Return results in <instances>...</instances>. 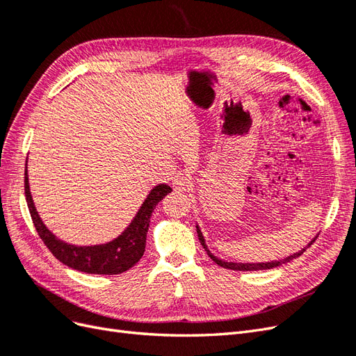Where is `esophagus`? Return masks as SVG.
Listing matches in <instances>:
<instances>
[{"label":"esophagus","instance_id":"1","mask_svg":"<svg viewBox=\"0 0 356 356\" xmlns=\"http://www.w3.org/2000/svg\"><path fill=\"white\" fill-rule=\"evenodd\" d=\"M172 186H174V188L178 190V191H184V190H188L190 181L187 179V177H184L182 174H177L174 177V181H172Z\"/></svg>","mask_w":356,"mask_h":356}]
</instances>
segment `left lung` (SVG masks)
Returning <instances> with one entry per match:
<instances>
[{
	"instance_id": "1",
	"label": "left lung",
	"mask_w": 356,
	"mask_h": 356,
	"mask_svg": "<svg viewBox=\"0 0 356 356\" xmlns=\"http://www.w3.org/2000/svg\"><path fill=\"white\" fill-rule=\"evenodd\" d=\"M196 229H197L199 241H200L202 246L204 248V251H207L208 255L211 257V260H213L215 263H217V264L221 266V267H224V268H230V270H242V272H248V270H267V268H273V267H277V266H282V264H285V263H289L291 260H294V258H297V257H300L301 254H303V252L307 250V246H310L312 243H314V242L316 241V238H315L314 241H312V242L305 248V250H301V251H298V252H296V254H293V255H289V257L284 258V260L270 261V263H227V261H222V260H220V258H217V257L211 254V251L207 248V243H204L202 232H200V229L197 227V225H196Z\"/></svg>"
}]
</instances>
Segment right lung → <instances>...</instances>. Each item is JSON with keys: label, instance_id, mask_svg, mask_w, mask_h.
<instances>
[{"label": "right lung", "instance_id": "obj_1", "mask_svg": "<svg viewBox=\"0 0 356 356\" xmlns=\"http://www.w3.org/2000/svg\"><path fill=\"white\" fill-rule=\"evenodd\" d=\"M172 188L168 184L156 186L129 227L113 242L95 246H75L68 245L58 239L55 234L50 233L47 227L38 217V212L31 197L28 172L25 170V197L32 222L41 241L49 248V251L55 255L60 263L74 268V270L92 273V275H118L134 267L145 251L147 232L149 225V217L156 208V204L163 199Z\"/></svg>", "mask_w": 356, "mask_h": 356}]
</instances>
